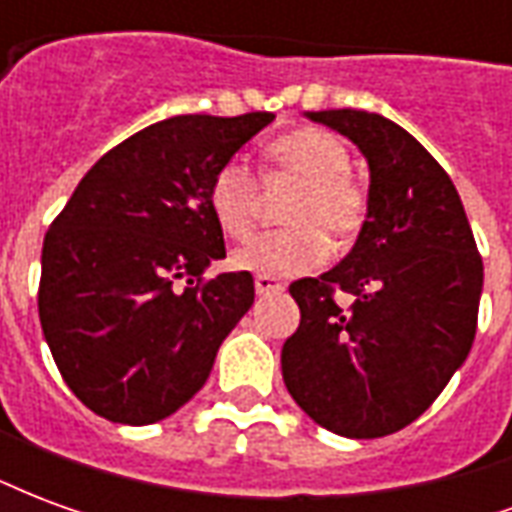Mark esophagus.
I'll use <instances>...</instances> for the list:
<instances>
[{
  "instance_id": "1",
  "label": "esophagus",
  "mask_w": 512,
  "mask_h": 512,
  "mask_svg": "<svg viewBox=\"0 0 512 512\" xmlns=\"http://www.w3.org/2000/svg\"><path fill=\"white\" fill-rule=\"evenodd\" d=\"M255 290L257 296H274V293H282L285 285L274 277H255Z\"/></svg>"
}]
</instances>
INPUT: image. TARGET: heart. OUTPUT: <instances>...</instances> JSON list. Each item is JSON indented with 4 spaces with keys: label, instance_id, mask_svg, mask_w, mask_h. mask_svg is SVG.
Wrapping results in <instances>:
<instances>
[{
    "label": "heart",
    "instance_id": "obj_1",
    "mask_svg": "<svg viewBox=\"0 0 512 512\" xmlns=\"http://www.w3.org/2000/svg\"><path fill=\"white\" fill-rule=\"evenodd\" d=\"M268 180H293L301 189L290 200L282 233L260 235L235 249L230 263L257 277H296L329 257V238L348 241L362 230L367 200L351 175L348 147L321 128H296L268 147ZM213 222L227 238L246 241L260 213V183L244 161H224L208 186Z\"/></svg>",
    "mask_w": 512,
    "mask_h": 512
}]
</instances>
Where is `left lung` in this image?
Segmentation results:
<instances>
[{
    "label": "left lung",
    "mask_w": 512,
    "mask_h": 512,
    "mask_svg": "<svg viewBox=\"0 0 512 512\" xmlns=\"http://www.w3.org/2000/svg\"><path fill=\"white\" fill-rule=\"evenodd\" d=\"M307 117L362 150L370 189L348 257L290 285L301 321L282 345V378L321 428L378 439L411 425L466 362L483 257L450 175L406 128L356 109ZM334 292L352 296L348 311Z\"/></svg>",
    "instance_id": "8db88e82"
}]
</instances>
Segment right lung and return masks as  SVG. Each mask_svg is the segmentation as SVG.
I'll return each instance as SVG.
<instances>
[{
    "mask_svg": "<svg viewBox=\"0 0 512 512\" xmlns=\"http://www.w3.org/2000/svg\"><path fill=\"white\" fill-rule=\"evenodd\" d=\"M271 120L178 115L142 128L98 158L49 227L40 326L65 384L98 417L150 425L175 414L252 307L249 271L202 282L224 257L208 186Z\"/></svg>",
    "mask_w": 512,
    "mask_h": 512,
    "instance_id": "right-lung-1",
    "label": "right lung"
}]
</instances>
